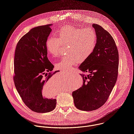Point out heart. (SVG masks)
<instances>
[{
  "label": "heart",
  "instance_id": "obj_1",
  "mask_svg": "<svg viewBox=\"0 0 134 134\" xmlns=\"http://www.w3.org/2000/svg\"><path fill=\"white\" fill-rule=\"evenodd\" d=\"M55 37L49 36L45 47L48 55H58L62 45L67 44V54L55 64L57 69L68 71L79 63L85 61L94 52L97 43V36L91 27L81 28L74 25H65L55 33Z\"/></svg>",
  "mask_w": 134,
  "mask_h": 134
}]
</instances>
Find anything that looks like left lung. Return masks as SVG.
I'll use <instances>...</instances> for the list:
<instances>
[{
  "label": "left lung",
  "mask_w": 134,
  "mask_h": 134,
  "mask_svg": "<svg viewBox=\"0 0 134 134\" xmlns=\"http://www.w3.org/2000/svg\"><path fill=\"white\" fill-rule=\"evenodd\" d=\"M92 26L97 36V46L79 67L83 85L72 93L76 108L86 111L97 110L106 102L116 83L119 66L118 51L112 36L99 25Z\"/></svg>",
  "instance_id": "1"
}]
</instances>
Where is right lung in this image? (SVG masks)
Masks as SVG:
<instances>
[{
	"instance_id": "add662e5",
	"label": "right lung",
	"mask_w": 134,
	"mask_h": 134,
	"mask_svg": "<svg viewBox=\"0 0 134 134\" xmlns=\"http://www.w3.org/2000/svg\"><path fill=\"white\" fill-rule=\"evenodd\" d=\"M51 24L35 27L18 42L14 57L13 80L15 87L24 104L37 113L52 111L56 100L43 97L42 91L48 87L49 79L58 71L47 57L46 40Z\"/></svg>"
}]
</instances>
